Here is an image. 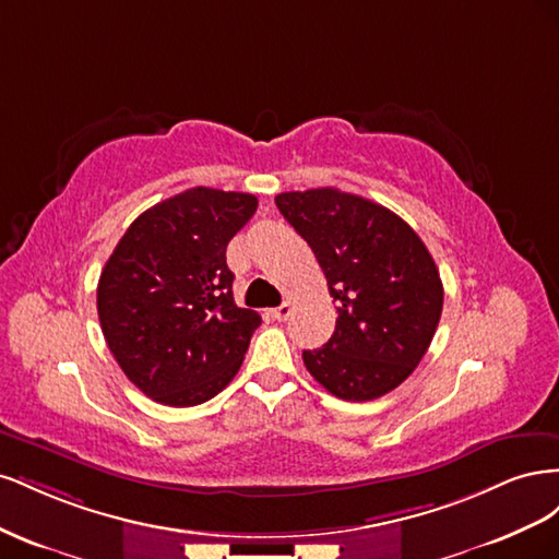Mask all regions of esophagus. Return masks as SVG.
I'll return each mask as SVG.
<instances>
[{
  "label": "esophagus",
  "instance_id": "1",
  "mask_svg": "<svg viewBox=\"0 0 559 559\" xmlns=\"http://www.w3.org/2000/svg\"><path fill=\"white\" fill-rule=\"evenodd\" d=\"M292 312H294V308H292V302H282L280 308H273L270 310V317L273 319H277V321H286L292 317Z\"/></svg>",
  "mask_w": 559,
  "mask_h": 559
}]
</instances>
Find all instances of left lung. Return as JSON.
I'll return each instance as SVG.
<instances>
[{"mask_svg":"<svg viewBox=\"0 0 559 559\" xmlns=\"http://www.w3.org/2000/svg\"><path fill=\"white\" fill-rule=\"evenodd\" d=\"M275 205L324 270L335 331L302 352L310 376L343 401L396 389L425 357L443 312V282L419 235L386 207L337 189L289 191Z\"/></svg>","mask_w":559,"mask_h":559,"instance_id":"1","label":"left lung"}]
</instances>
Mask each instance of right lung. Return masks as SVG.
<instances>
[{"label": "right lung", "mask_w": 559, "mask_h": 559, "mask_svg": "<svg viewBox=\"0 0 559 559\" xmlns=\"http://www.w3.org/2000/svg\"><path fill=\"white\" fill-rule=\"evenodd\" d=\"M257 195L183 191L140 214L97 282V317L128 380L163 405L189 408L235 378L261 326L233 300L226 247Z\"/></svg>", "instance_id": "1"}]
</instances>
